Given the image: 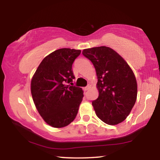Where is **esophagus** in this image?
Masks as SVG:
<instances>
[{
  "label": "esophagus",
  "instance_id": "esophagus-1",
  "mask_svg": "<svg viewBox=\"0 0 160 160\" xmlns=\"http://www.w3.org/2000/svg\"><path fill=\"white\" fill-rule=\"evenodd\" d=\"M90 88V85H88V86L85 87V88H84L83 90H84V91H87V90H88Z\"/></svg>",
  "mask_w": 160,
  "mask_h": 160
}]
</instances>
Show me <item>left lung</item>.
Masks as SVG:
<instances>
[{"mask_svg":"<svg viewBox=\"0 0 160 160\" xmlns=\"http://www.w3.org/2000/svg\"><path fill=\"white\" fill-rule=\"evenodd\" d=\"M95 68L99 97L92 102L98 118L109 125L121 123L129 115L137 98L135 75L125 60L107 47L82 51Z\"/></svg>","mask_w":160,"mask_h":160,"instance_id":"obj_1","label":"left lung"}]
</instances>
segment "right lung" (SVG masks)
Masks as SVG:
<instances>
[{
    "label": "right lung",
    "mask_w": 160,
    "mask_h": 160,
    "mask_svg": "<svg viewBox=\"0 0 160 160\" xmlns=\"http://www.w3.org/2000/svg\"><path fill=\"white\" fill-rule=\"evenodd\" d=\"M80 50L60 48L43 59L31 82L33 101L48 125L62 128L76 117L83 98L82 88L70 85L75 79L72 65Z\"/></svg>",
    "instance_id": "1"
}]
</instances>
